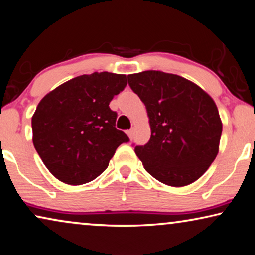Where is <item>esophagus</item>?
Here are the masks:
<instances>
[{"label":"esophagus","mask_w":255,"mask_h":255,"mask_svg":"<svg viewBox=\"0 0 255 255\" xmlns=\"http://www.w3.org/2000/svg\"><path fill=\"white\" fill-rule=\"evenodd\" d=\"M127 135H128V137L131 139L132 135H134V130H132V129H129V130H127Z\"/></svg>","instance_id":"obj_1"}]
</instances>
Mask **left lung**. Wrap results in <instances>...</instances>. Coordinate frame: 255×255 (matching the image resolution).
<instances>
[{
  "label": "left lung",
  "instance_id": "left-lung-1",
  "mask_svg": "<svg viewBox=\"0 0 255 255\" xmlns=\"http://www.w3.org/2000/svg\"><path fill=\"white\" fill-rule=\"evenodd\" d=\"M146 107L151 137L136 156L157 180L182 187L202 177L220 150L222 120L214 99L187 78L146 70L128 75Z\"/></svg>",
  "mask_w": 255,
  "mask_h": 255
}]
</instances>
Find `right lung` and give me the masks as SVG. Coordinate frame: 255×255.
<instances>
[{"mask_svg":"<svg viewBox=\"0 0 255 255\" xmlns=\"http://www.w3.org/2000/svg\"><path fill=\"white\" fill-rule=\"evenodd\" d=\"M127 77L103 71L82 75L48 92L32 116V141L42 163L60 181L83 185L103 173L128 136L116 128L113 97Z\"/></svg>","mask_w":255,"mask_h":255,"instance_id":"add662e5","label":"right lung"}]
</instances>
